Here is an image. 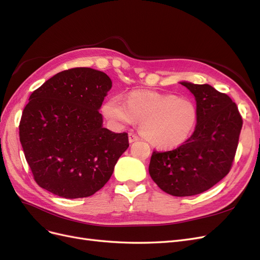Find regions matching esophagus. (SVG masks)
I'll use <instances>...</instances> for the list:
<instances>
[{
	"mask_svg": "<svg viewBox=\"0 0 260 260\" xmlns=\"http://www.w3.org/2000/svg\"><path fill=\"white\" fill-rule=\"evenodd\" d=\"M129 143H133V142H136V141H139L140 140V138L137 136V135H135V133H129Z\"/></svg>",
	"mask_w": 260,
	"mask_h": 260,
	"instance_id": "1",
	"label": "esophagus"
}]
</instances>
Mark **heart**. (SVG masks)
Wrapping results in <instances>:
<instances>
[{
	"mask_svg": "<svg viewBox=\"0 0 260 260\" xmlns=\"http://www.w3.org/2000/svg\"><path fill=\"white\" fill-rule=\"evenodd\" d=\"M101 111L118 128L141 121L144 138L160 148H174L186 142L199 118L191 100L155 91L132 92L125 103L120 96H111Z\"/></svg>",
	"mask_w": 260,
	"mask_h": 260,
	"instance_id": "heart-1",
	"label": "heart"
}]
</instances>
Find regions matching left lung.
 <instances>
[{"mask_svg": "<svg viewBox=\"0 0 260 260\" xmlns=\"http://www.w3.org/2000/svg\"><path fill=\"white\" fill-rule=\"evenodd\" d=\"M179 83L195 98L198 123L182 145L168 152H153L148 172L164 192L182 198L209 190L229 174L243 120L226 94L209 84Z\"/></svg>", "mask_w": 260, "mask_h": 260, "instance_id": "8db88e82", "label": "left lung"}]
</instances>
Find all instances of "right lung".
I'll use <instances>...</instances> for the list:
<instances>
[{"label":"right lung","instance_id":"1","mask_svg":"<svg viewBox=\"0 0 260 260\" xmlns=\"http://www.w3.org/2000/svg\"><path fill=\"white\" fill-rule=\"evenodd\" d=\"M105 73L64 70L32 92L19 139L36 182L64 199L93 195L112 177L129 146L128 133L103 127L100 108L112 89Z\"/></svg>","mask_w":260,"mask_h":260}]
</instances>
